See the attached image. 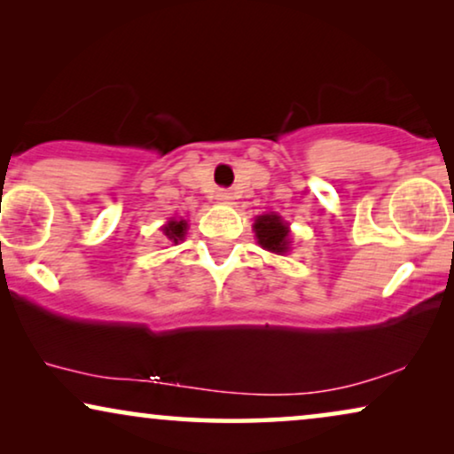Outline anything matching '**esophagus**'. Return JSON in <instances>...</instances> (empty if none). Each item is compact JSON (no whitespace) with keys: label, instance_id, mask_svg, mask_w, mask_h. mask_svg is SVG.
Instances as JSON below:
<instances>
[{"label":"esophagus","instance_id":"1","mask_svg":"<svg viewBox=\"0 0 454 454\" xmlns=\"http://www.w3.org/2000/svg\"><path fill=\"white\" fill-rule=\"evenodd\" d=\"M216 200L231 202L233 200V192L231 190H219V192H216Z\"/></svg>","mask_w":454,"mask_h":454}]
</instances>
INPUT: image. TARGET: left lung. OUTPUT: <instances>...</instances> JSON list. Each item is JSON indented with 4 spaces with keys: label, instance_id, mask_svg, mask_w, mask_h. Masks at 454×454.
<instances>
[{
    "label": "left lung",
    "instance_id": "obj_1",
    "mask_svg": "<svg viewBox=\"0 0 454 454\" xmlns=\"http://www.w3.org/2000/svg\"><path fill=\"white\" fill-rule=\"evenodd\" d=\"M254 233H256L258 244L262 246L264 250L275 254L289 252V227L278 215L270 213L258 216L256 223H254Z\"/></svg>",
    "mask_w": 454,
    "mask_h": 454
}]
</instances>
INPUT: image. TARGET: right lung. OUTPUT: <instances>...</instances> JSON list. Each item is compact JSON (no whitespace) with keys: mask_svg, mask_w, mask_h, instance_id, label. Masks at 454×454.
<instances>
[{"mask_svg":"<svg viewBox=\"0 0 454 454\" xmlns=\"http://www.w3.org/2000/svg\"><path fill=\"white\" fill-rule=\"evenodd\" d=\"M185 231H188V223H185L184 219H171L163 227V233L173 241V244L182 241L185 238Z\"/></svg>","mask_w":454,"mask_h":454,"instance_id":"add662e5","label":"right lung"}]
</instances>
